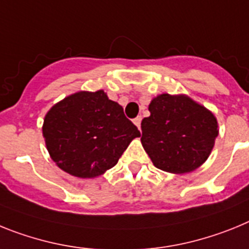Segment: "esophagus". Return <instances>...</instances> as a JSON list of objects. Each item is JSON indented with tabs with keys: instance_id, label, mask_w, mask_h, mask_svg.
<instances>
[{
	"instance_id": "34e87169",
	"label": "esophagus",
	"mask_w": 249,
	"mask_h": 249,
	"mask_svg": "<svg viewBox=\"0 0 249 249\" xmlns=\"http://www.w3.org/2000/svg\"><path fill=\"white\" fill-rule=\"evenodd\" d=\"M133 122H134V124L137 125V126L140 129V124H142V116H138V118H135Z\"/></svg>"
}]
</instances>
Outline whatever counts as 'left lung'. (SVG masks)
<instances>
[{
    "mask_svg": "<svg viewBox=\"0 0 249 249\" xmlns=\"http://www.w3.org/2000/svg\"><path fill=\"white\" fill-rule=\"evenodd\" d=\"M142 122V144L158 169L184 174L199 168L218 137L213 112L187 95L161 94Z\"/></svg>",
    "mask_w": 249,
    "mask_h": 249,
    "instance_id": "1",
    "label": "left lung"
}]
</instances>
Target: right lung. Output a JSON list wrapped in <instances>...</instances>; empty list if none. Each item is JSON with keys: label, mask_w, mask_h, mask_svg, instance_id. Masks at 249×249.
Here are the masks:
<instances>
[{"label": "right lung", "mask_w": 249, "mask_h": 249, "mask_svg": "<svg viewBox=\"0 0 249 249\" xmlns=\"http://www.w3.org/2000/svg\"><path fill=\"white\" fill-rule=\"evenodd\" d=\"M50 157L60 169L95 178L116 165L140 131L103 90L79 91L55 104L42 125Z\"/></svg>", "instance_id": "1"}]
</instances>
